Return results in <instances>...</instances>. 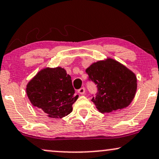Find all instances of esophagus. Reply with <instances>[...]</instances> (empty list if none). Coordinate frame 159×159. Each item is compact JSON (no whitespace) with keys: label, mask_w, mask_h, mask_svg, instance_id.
Masks as SVG:
<instances>
[{"label":"esophagus","mask_w":159,"mask_h":159,"mask_svg":"<svg viewBox=\"0 0 159 159\" xmlns=\"http://www.w3.org/2000/svg\"><path fill=\"white\" fill-rule=\"evenodd\" d=\"M78 93H79L80 94L83 95L85 93V88L84 87H81V88H80L79 90H78Z\"/></svg>","instance_id":"obj_1"}]
</instances>
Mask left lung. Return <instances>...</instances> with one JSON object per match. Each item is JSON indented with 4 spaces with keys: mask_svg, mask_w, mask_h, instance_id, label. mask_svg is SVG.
Returning <instances> with one entry per match:
<instances>
[{
    "mask_svg": "<svg viewBox=\"0 0 159 159\" xmlns=\"http://www.w3.org/2000/svg\"><path fill=\"white\" fill-rule=\"evenodd\" d=\"M86 72L89 81L97 85V93L92 98L97 110L111 113L126 107L135 96L137 78L119 62L108 59L93 63Z\"/></svg>",
    "mask_w": 159,
    "mask_h": 159,
    "instance_id": "obj_1",
    "label": "left lung"
}]
</instances>
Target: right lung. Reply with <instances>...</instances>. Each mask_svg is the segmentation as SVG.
Returning a JSON list of instances; mask_svg holds the SVG:
<instances>
[{
    "instance_id": "add662e5",
    "label": "right lung",
    "mask_w": 159,
    "mask_h": 159,
    "mask_svg": "<svg viewBox=\"0 0 159 159\" xmlns=\"http://www.w3.org/2000/svg\"><path fill=\"white\" fill-rule=\"evenodd\" d=\"M27 95L34 107L51 118H62L72 111L75 96L71 76L61 67L39 71L27 84Z\"/></svg>"
}]
</instances>
